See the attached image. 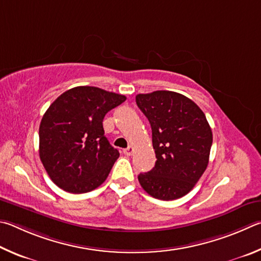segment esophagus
I'll use <instances>...</instances> for the list:
<instances>
[{"mask_svg": "<svg viewBox=\"0 0 261 261\" xmlns=\"http://www.w3.org/2000/svg\"><path fill=\"white\" fill-rule=\"evenodd\" d=\"M133 152H134V148L132 147V145H129V147H128L127 149L123 150V153H125L126 156H130V154L133 153Z\"/></svg>", "mask_w": 261, "mask_h": 261, "instance_id": "esophagus-1", "label": "esophagus"}]
</instances>
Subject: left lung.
<instances>
[{
  "label": "left lung",
  "instance_id": "left-lung-1",
  "mask_svg": "<svg viewBox=\"0 0 261 261\" xmlns=\"http://www.w3.org/2000/svg\"><path fill=\"white\" fill-rule=\"evenodd\" d=\"M136 104L151 125L157 158L151 171L140 173V185L154 198H180L207 167L213 136L206 117L190 98L170 90L136 95Z\"/></svg>",
  "mask_w": 261,
  "mask_h": 261
}]
</instances>
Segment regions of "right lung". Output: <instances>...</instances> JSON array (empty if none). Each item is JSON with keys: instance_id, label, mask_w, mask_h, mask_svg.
<instances>
[{"instance_id": "obj_1", "label": "right lung", "mask_w": 261, "mask_h": 261, "mask_svg": "<svg viewBox=\"0 0 261 261\" xmlns=\"http://www.w3.org/2000/svg\"><path fill=\"white\" fill-rule=\"evenodd\" d=\"M126 96L97 87L66 90L43 114L40 159L50 179L72 194H84L107 180L119 151L104 135L103 119Z\"/></svg>"}]
</instances>
